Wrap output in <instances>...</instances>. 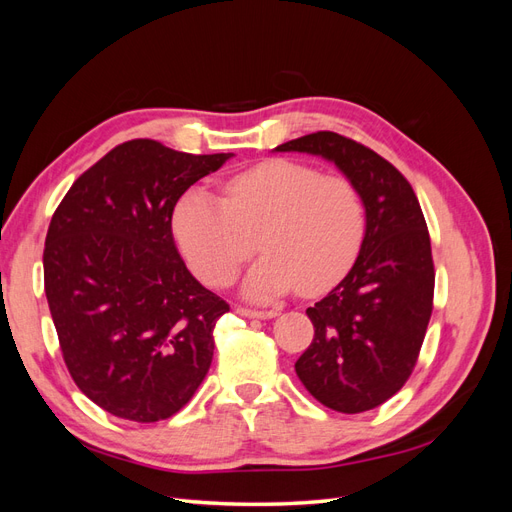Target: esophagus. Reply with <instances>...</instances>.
<instances>
[{"label": "esophagus", "mask_w": 512, "mask_h": 512, "mask_svg": "<svg viewBox=\"0 0 512 512\" xmlns=\"http://www.w3.org/2000/svg\"><path fill=\"white\" fill-rule=\"evenodd\" d=\"M237 314L245 318H275L277 309H252V307H237Z\"/></svg>", "instance_id": "esophagus-1"}]
</instances>
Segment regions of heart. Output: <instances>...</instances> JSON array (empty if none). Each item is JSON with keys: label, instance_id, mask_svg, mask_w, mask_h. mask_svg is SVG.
I'll use <instances>...</instances> for the list:
<instances>
[{"label": "heart", "instance_id": "1", "mask_svg": "<svg viewBox=\"0 0 512 512\" xmlns=\"http://www.w3.org/2000/svg\"><path fill=\"white\" fill-rule=\"evenodd\" d=\"M365 230V203L350 179L284 158L232 175L222 198L188 190L173 215L183 256L213 288L235 280L260 243L265 256L243 286L254 301L294 288L305 297L331 290L354 267Z\"/></svg>", "mask_w": 512, "mask_h": 512}]
</instances>
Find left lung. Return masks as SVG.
Returning a JSON list of instances; mask_svg holds the SVG:
<instances>
[{
  "instance_id": "8db88e82",
  "label": "left lung",
  "mask_w": 512,
  "mask_h": 512,
  "mask_svg": "<svg viewBox=\"0 0 512 512\" xmlns=\"http://www.w3.org/2000/svg\"><path fill=\"white\" fill-rule=\"evenodd\" d=\"M275 149L335 162L365 203L361 254L327 297L307 307L314 339L294 369L322 406L374 410L408 382L431 318L436 271L421 205L389 160L342 134L314 132Z\"/></svg>"
}]
</instances>
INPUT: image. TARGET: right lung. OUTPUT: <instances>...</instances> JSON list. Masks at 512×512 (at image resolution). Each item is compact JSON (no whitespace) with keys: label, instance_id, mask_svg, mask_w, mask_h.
I'll use <instances>...</instances> for the list:
<instances>
[{"label":"right lung","instance_id":"1","mask_svg":"<svg viewBox=\"0 0 512 512\" xmlns=\"http://www.w3.org/2000/svg\"><path fill=\"white\" fill-rule=\"evenodd\" d=\"M230 156L134 138L87 168L53 213L42 260L61 356L113 416L162 421L207 376L215 322L230 305L185 267L173 211Z\"/></svg>","mask_w":512,"mask_h":512}]
</instances>
